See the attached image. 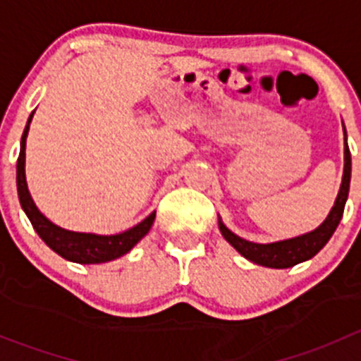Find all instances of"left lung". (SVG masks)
<instances>
[{
  "instance_id": "8db88e82",
  "label": "left lung",
  "mask_w": 361,
  "mask_h": 361,
  "mask_svg": "<svg viewBox=\"0 0 361 361\" xmlns=\"http://www.w3.org/2000/svg\"><path fill=\"white\" fill-rule=\"evenodd\" d=\"M345 133V130H344ZM349 181H351V154H349L348 141L344 143V176H342L341 190H338L337 201L334 204L332 211L326 216V220L319 225L316 231L309 232V234L300 235V238L286 239V241L271 243V245H257V243H250L246 239H241L239 235L232 234L227 227L220 221V231L224 238L234 246L239 253L248 260L255 262L258 265H265V267L274 269H286L293 267V265L300 264V262L309 260L314 257L323 246L329 243L332 234L336 232L338 221H341L342 213H344L345 201H348L349 194Z\"/></svg>"
}]
</instances>
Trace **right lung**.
Listing matches in <instances>:
<instances>
[{
	"mask_svg": "<svg viewBox=\"0 0 361 361\" xmlns=\"http://www.w3.org/2000/svg\"><path fill=\"white\" fill-rule=\"evenodd\" d=\"M32 115L29 116L27 126H25L23 140H20V154L17 159V192H19V201L23 209L27 214L29 221L38 232L39 238L45 241L49 248H52L57 255H61L66 260L76 262V264H101V262H110L115 258L122 257L127 251H130L134 245L150 231L152 224L155 220V211L148 218H145L141 224L129 231L116 235H96V234H82V232L64 231L57 227L52 221L47 220L38 207L32 202L29 195L27 185H25V137H27L29 123H31Z\"/></svg>",
	"mask_w": 361,
	"mask_h": 361,
	"instance_id": "obj_1",
	"label": "right lung"
}]
</instances>
